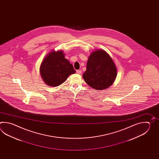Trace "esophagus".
Here are the masks:
<instances>
[{"mask_svg": "<svg viewBox=\"0 0 159 159\" xmlns=\"http://www.w3.org/2000/svg\"><path fill=\"white\" fill-rule=\"evenodd\" d=\"M76 72H77V74H79V75H80V74L82 73V71H81V70H77Z\"/></svg>", "mask_w": 159, "mask_h": 159, "instance_id": "esophagus-1", "label": "esophagus"}]
</instances>
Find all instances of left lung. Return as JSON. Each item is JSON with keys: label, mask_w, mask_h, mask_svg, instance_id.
Masks as SVG:
<instances>
[{"label": "left lung", "mask_w": 159, "mask_h": 159, "mask_svg": "<svg viewBox=\"0 0 159 159\" xmlns=\"http://www.w3.org/2000/svg\"><path fill=\"white\" fill-rule=\"evenodd\" d=\"M116 73L111 58L105 51L97 50L90 55L86 70L82 77L90 87L100 90L107 89L114 83Z\"/></svg>", "instance_id": "8db88e82"}]
</instances>
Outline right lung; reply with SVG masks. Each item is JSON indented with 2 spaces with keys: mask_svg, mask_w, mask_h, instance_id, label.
<instances>
[{
  "mask_svg": "<svg viewBox=\"0 0 159 159\" xmlns=\"http://www.w3.org/2000/svg\"><path fill=\"white\" fill-rule=\"evenodd\" d=\"M40 75L45 83L51 86H57L64 83L70 75L76 71L62 51L52 52L41 64Z\"/></svg>",
  "mask_w": 159,
  "mask_h": 159,
  "instance_id": "1",
  "label": "right lung"
}]
</instances>
